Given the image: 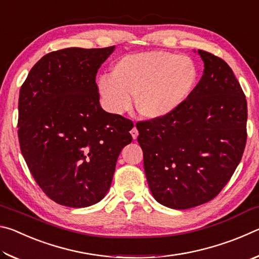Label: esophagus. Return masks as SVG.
Instances as JSON below:
<instances>
[{
  "label": "esophagus",
  "instance_id": "obj_1",
  "mask_svg": "<svg viewBox=\"0 0 259 259\" xmlns=\"http://www.w3.org/2000/svg\"><path fill=\"white\" fill-rule=\"evenodd\" d=\"M131 136H133V138L134 139H137V137H138V130H137V128H136V126H134L133 129H131Z\"/></svg>",
  "mask_w": 259,
  "mask_h": 259
}]
</instances>
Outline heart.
<instances>
[{
  "instance_id": "heart-1",
  "label": "heart",
  "mask_w": 259,
  "mask_h": 259,
  "mask_svg": "<svg viewBox=\"0 0 259 259\" xmlns=\"http://www.w3.org/2000/svg\"><path fill=\"white\" fill-rule=\"evenodd\" d=\"M194 61L165 51L126 55L113 65L111 75L99 78L98 89L105 106L123 113L133 106L147 119L171 114L190 98L198 83Z\"/></svg>"
}]
</instances>
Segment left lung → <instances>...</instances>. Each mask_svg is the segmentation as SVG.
<instances>
[{
    "label": "left lung",
    "mask_w": 259,
    "mask_h": 259,
    "mask_svg": "<svg viewBox=\"0 0 259 259\" xmlns=\"http://www.w3.org/2000/svg\"><path fill=\"white\" fill-rule=\"evenodd\" d=\"M198 52L204 71L190 98L169 115L136 124L150 190L172 209L216 198L247 143V100L239 81L222 58Z\"/></svg>",
    "instance_id": "8db88e82"
}]
</instances>
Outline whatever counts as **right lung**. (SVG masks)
I'll return each mask as SVG.
<instances>
[{
    "mask_svg": "<svg viewBox=\"0 0 259 259\" xmlns=\"http://www.w3.org/2000/svg\"><path fill=\"white\" fill-rule=\"evenodd\" d=\"M114 49L52 51L34 65L20 88V151L37 185L61 205L99 202L120 152L133 140V121L99 104L96 75Z\"/></svg>",
    "mask_w": 259,
    "mask_h": 259,
    "instance_id": "right-lung-1",
    "label": "right lung"
}]
</instances>
